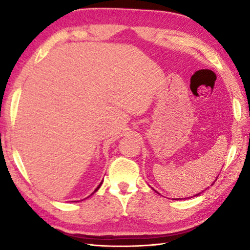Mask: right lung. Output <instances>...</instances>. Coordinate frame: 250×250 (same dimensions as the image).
<instances>
[{
	"label": "right lung",
	"mask_w": 250,
	"mask_h": 250,
	"mask_svg": "<svg viewBox=\"0 0 250 250\" xmlns=\"http://www.w3.org/2000/svg\"><path fill=\"white\" fill-rule=\"evenodd\" d=\"M101 184H103V182H101V183H100V184H99V185H98V188H96V189H95V192H97V191H98V188H100V186H101ZM95 192H94V193H95ZM94 193H92V194H94ZM92 194H91V195H92Z\"/></svg>",
	"instance_id": "obj_1"
}]
</instances>
